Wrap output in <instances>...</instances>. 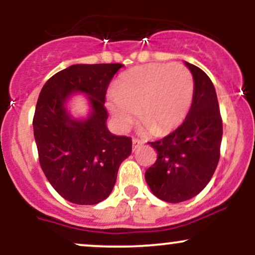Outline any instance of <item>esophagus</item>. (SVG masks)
Listing matches in <instances>:
<instances>
[{
    "label": "esophagus",
    "mask_w": 255,
    "mask_h": 255,
    "mask_svg": "<svg viewBox=\"0 0 255 255\" xmlns=\"http://www.w3.org/2000/svg\"><path fill=\"white\" fill-rule=\"evenodd\" d=\"M142 144H144V142L141 141V140H139V139H133V151H135L137 147H139V146H141Z\"/></svg>",
    "instance_id": "obj_1"
}]
</instances>
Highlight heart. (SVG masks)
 Listing matches in <instances>:
<instances>
[{
	"mask_svg": "<svg viewBox=\"0 0 255 255\" xmlns=\"http://www.w3.org/2000/svg\"><path fill=\"white\" fill-rule=\"evenodd\" d=\"M193 93V75L183 64H144L119 78L115 91L108 96V108L122 129L133 124L137 111L146 128L163 135L186 119Z\"/></svg>",
	"mask_w": 255,
	"mask_h": 255,
	"instance_id": "heart-1",
	"label": "heart"
}]
</instances>
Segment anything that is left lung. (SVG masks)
<instances>
[{"instance_id":"1","label":"left lung","mask_w":255,"mask_h":255,"mask_svg":"<svg viewBox=\"0 0 255 255\" xmlns=\"http://www.w3.org/2000/svg\"><path fill=\"white\" fill-rule=\"evenodd\" d=\"M194 79L188 115L172 133L148 142L157 160L145 172L148 187L160 200L181 203L206 187L221 156L223 122L211 79L194 64L186 62Z\"/></svg>"}]
</instances>
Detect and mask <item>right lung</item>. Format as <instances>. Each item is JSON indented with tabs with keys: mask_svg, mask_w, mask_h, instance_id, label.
Returning a JSON list of instances; mask_svg holds the SVG:
<instances>
[{
	"mask_svg": "<svg viewBox=\"0 0 255 255\" xmlns=\"http://www.w3.org/2000/svg\"><path fill=\"white\" fill-rule=\"evenodd\" d=\"M124 64H73L46 81L33 116V133L42 170L61 197L95 205L110 195L120 165L130 154L131 139L107 128L105 95ZM74 92L89 97L91 114L73 119L65 102Z\"/></svg>",
	"mask_w": 255,
	"mask_h": 255,
	"instance_id": "1",
	"label": "right lung"
}]
</instances>
